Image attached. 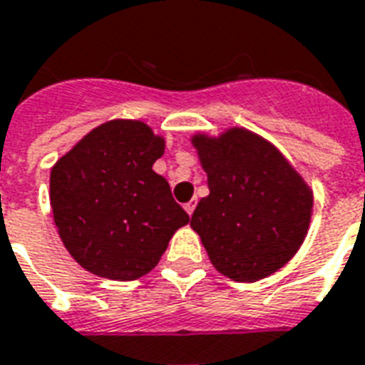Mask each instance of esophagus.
<instances>
[{
  "instance_id": "1",
  "label": "esophagus",
  "mask_w": 365,
  "mask_h": 365,
  "mask_svg": "<svg viewBox=\"0 0 365 365\" xmlns=\"http://www.w3.org/2000/svg\"><path fill=\"white\" fill-rule=\"evenodd\" d=\"M195 206H197V199H193V200H189L187 205L183 206V208H185V212H187L189 216H193V212H195Z\"/></svg>"
}]
</instances>
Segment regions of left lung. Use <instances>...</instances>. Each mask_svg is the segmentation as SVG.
Here are the masks:
<instances>
[{"instance_id":"8db88e82","label":"left lung","mask_w":365,"mask_h":365,"mask_svg":"<svg viewBox=\"0 0 365 365\" xmlns=\"http://www.w3.org/2000/svg\"><path fill=\"white\" fill-rule=\"evenodd\" d=\"M208 178L191 216L212 265L237 282H255L288 263L311 225L312 189L259 134L233 126L191 136Z\"/></svg>"}]
</instances>
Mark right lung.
Wrapping results in <instances>:
<instances>
[{
  "mask_svg": "<svg viewBox=\"0 0 365 365\" xmlns=\"http://www.w3.org/2000/svg\"><path fill=\"white\" fill-rule=\"evenodd\" d=\"M165 138L132 119L83 136L51 170L56 229L73 259L96 277L136 280L165 254L189 216L153 170Z\"/></svg>",
  "mask_w": 365,
  "mask_h": 365,
  "instance_id": "right-lung-1",
  "label": "right lung"
}]
</instances>
